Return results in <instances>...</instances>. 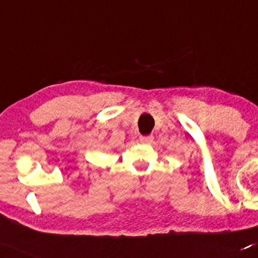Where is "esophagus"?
<instances>
[{
    "mask_svg": "<svg viewBox=\"0 0 258 258\" xmlns=\"http://www.w3.org/2000/svg\"><path fill=\"white\" fill-rule=\"evenodd\" d=\"M140 141H141L142 144H151V142L153 141V136H140Z\"/></svg>",
    "mask_w": 258,
    "mask_h": 258,
    "instance_id": "34e87169",
    "label": "esophagus"
}]
</instances>
